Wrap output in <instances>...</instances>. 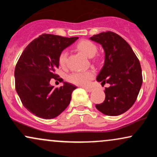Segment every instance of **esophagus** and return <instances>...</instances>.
I'll list each match as a JSON object with an SVG mask.
<instances>
[{"mask_svg": "<svg viewBox=\"0 0 157 157\" xmlns=\"http://www.w3.org/2000/svg\"><path fill=\"white\" fill-rule=\"evenodd\" d=\"M86 90L87 91H89V92H91V91H94V89H91V88H86Z\"/></svg>", "mask_w": 157, "mask_h": 157, "instance_id": "obj_1", "label": "esophagus"}]
</instances>
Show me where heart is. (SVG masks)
Returning <instances> with one entry per match:
<instances>
[{
	"instance_id": "heart-1",
	"label": "heart",
	"mask_w": 157,
	"mask_h": 157,
	"mask_svg": "<svg viewBox=\"0 0 157 157\" xmlns=\"http://www.w3.org/2000/svg\"><path fill=\"white\" fill-rule=\"evenodd\" d=\"M77 49L85 55L89 57H92L95 55L97 52V47L92 41L89 40H82L77 44ZM68 52L63 50L60 52L58 57V62L62 67H65L67 64ZM94 77V72L93 71H75L70 74L67 77L68 81L71 83L80 86H86L89 83Z\"/></svg>"
}]
</instances>
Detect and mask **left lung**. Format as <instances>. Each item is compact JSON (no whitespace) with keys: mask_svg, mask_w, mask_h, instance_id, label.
Instances as JSON below:
<instances>
[{"mask_svg":"<svg viewBox=\"0 0 157 157\" xmlns=\"http://www.w3.org/2000/svg\"><path fill=\"white\" fill-rule=\"evenodd\" d=\"M90 39L101 44L105 51V63L97 80L102 86L110 85L105 89V100L96 108L109 116L122 114L134 105L141 88L140 60L130 45L114 32H101Z\"/></svg>","mask_w":157,"mask_h":157,"instance_id":"obj_1","label":"left lung"}]
</instances>
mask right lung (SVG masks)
I'll return each mask as SVG.
<instances>
[{
    "mask_svg": "<svg viewBox=\"0 0 157 157\" xmlns=\"http://www.w3.org/2000/svg\"><path fill=\"white\" fill-rule=\"evenodd\" d=\"M77 39L43 34L21 54L15 68V89L23 106L35 116L55 118L69 105L76 86L64 82L60 88H54L50 80H63L55 74L59 55Z\"/></svg>",
    "mask_w": 157,
    "mask_h": 157,
    "instance_id": "1",
    "label": "right lung"
}]
</instances>
